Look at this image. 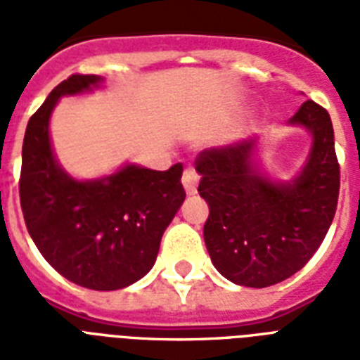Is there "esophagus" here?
I'll list each match as a JSON object with an SVG mask.
<instances>
[{
    "instance_id": "34e87169",
    "label": "esophagus",
    "mask_w": 360,
    "mask_h": 360,
    "mask_svg": "<svg viewBox=\"0 0 360 360\" xmlns=\"http://www.w3.org/2000/svg\"><path fill=\"white\" fill-rule=\"evenodd\" d=\"M198 181H200V174L194 168H186L183 172V186H185L186 194H196Z\"/></svg>"
}]
</instances>
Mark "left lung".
<instances>
[{
    "instance_id": "8db88e82",
    "label": "left lung",
    "mask_w": 360,
    "mask_h": 360,
    "mask_svg": "<svg viewBox=\"0 0 360 360\" xmlns=\"http://www.w3.org/2000/svg\"><path fill=\"white\" fill-rule=\"evenodd\" d=\"M291 123L312 132L307 166L291 185H274L254 168V140L205 149L196 157L198 192L207 202L203 239L222 276L246 288L290 278L316 254L335 219L340 164L329 112L302 103Z\"/></svg>"
}]
</instances>
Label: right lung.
<instances>
[{"instance_id": "add662e5", "label": "right lung", "mask_w": 360, "mask_h": 360, "mask_svg": "<svg viewBox=\"0 0 360 360\" xmlns=\"http://www.w3.org/2000/svg\"><path fill=\"white\" fill-rule=\"evenodd\" d=\"M98 82L95 75L69 76L31 115L18 188L25 226L42 257L82 288L114 291L151 271L186 194L181 162L166 172L130 164L97 181H76L59 168L48 134L53 106Z\"/></svg>"}]
</instances>
